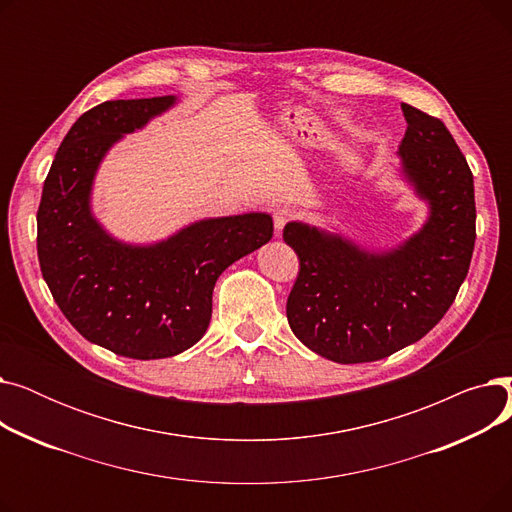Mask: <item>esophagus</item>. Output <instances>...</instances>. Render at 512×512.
Instances as JSON below:
<instances>
[{
  "label": "esophagus",
  "instance_id": "34e87169",
  "mask_svg": "<svg viewBox=\"0 0 512 512\" xmlns=\"http://www.w3.org/2000/svg\"><path fill=\"white\" fill-rule=\"evenodd\" d=\"M297 218V211H294L292 207H278L274 211V226H276V234H282V228Z\"/></svg>",
  "mask_w": 512,
  "mask_h": 512
}]
</instances>
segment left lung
<instances>
[{
    "label": "left lung",
    "mask_w": 512,
    "mask_h": 512,
    "mask_svg": "<svg viewBox=\"0 0 512 512\" xmlns=\"http://www.w3.org/2000/svg\"><path fill=\"white\" fill-rule=\"evenodd\" d=\"M402 174L429 203L425 226L388 253H369L301 222L284 228L299 257L286 317L313 353L369 363L432 330L456 299L475 247L473 174L442 120L402 103Z\"/></svg>",
    "instance_id": "left-lung-1"
}]
</instances>
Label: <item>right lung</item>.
Returning <instances> with one entry per match:
<instances>
[{"instance_id":"add662e5","label":"right lung","mask_w":512,"mask_h":512,"mask_svg":"<svg viewBox=\"0 0 512 512\" xmlns=\"http://www.w3.org/2000/svg\"><path fill=\"white\" fill-rule=\"evenodd\" d=\"M176 103L174 95L95 105L64 137L37 211L41 274L70 324L128 359H166L199 342L215 280L274 234L267 213L203 220L151 247L114 240L91 213L99 161L122 134Z\"/></svg>"}]
</instances>
